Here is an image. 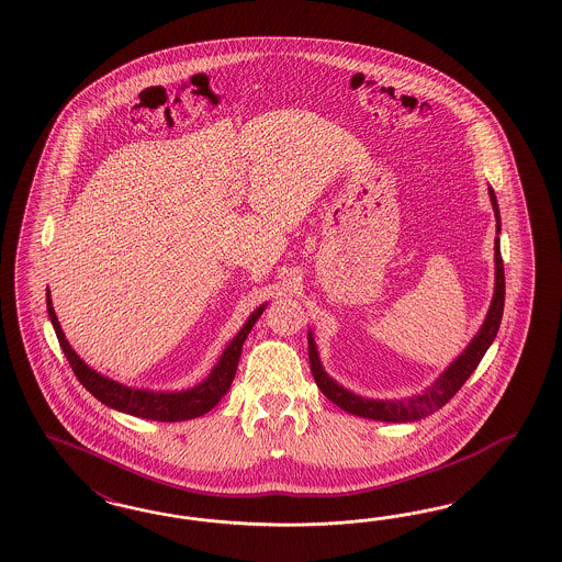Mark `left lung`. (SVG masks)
<instances>
[{
    "instance_id": "1",
    "label": "left lung",
    "mask_w": 562,
    "mask_h": 562,
    "mask_svg": "<svg viewBox=\"0 0 562 562\" xmlns=\"http://www.w3.org/2000/svg\"><path fill=\"white\" fill-rule=\"evenodd\" d=\"M488 193H491L494 216H496V231H498L501 216H498V204H496L493 188L488 189ZM494 263H496V284H494L493 305L488 308V315L484 319L482 329L468 346V350L423 395L409 397L404 402H374V400L358 397L355 393L340 387L338 383H334L325 374L324 367L317 357L313 336L308 334V362H311V373H313L317 387L324 392L327 400H331L341 409L362 416V418H373V420H383V423H414V420H420L425 416H430L432 412L441 409L456 393L460 392L461 385L470 379V374L476 371L480 360L486 355L488 346L496 338L498 325L503 319V306H505V268H503L498 238L494 240Z\"/></svg>"
}]
</instances>
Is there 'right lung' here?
I'll list each match as a JSON object with an SVG mask.
<instances>
[{
  "instance_id": "1",
  "label": "right lung",
  "mask_w": 562,
  "mask_h": 562,
  "mask_svg": "<svg viewBox=\"0 0 562 562\" xmlns=\"http://www.w3.org/2000/svg\"><path fill=\"white\" fill-rule=\"evenodd\" d=\"M47 311H49L53 329L57 334V340H59L64 355L68 358L71 371L76 374V379L99 402H102L109 408L120 409V412L132 414V416H137V418L158 420V423H181V420L198 418V416L205 414L207 409L214 408L221 402L222 395L228 392V387H231V383L235 379V373H237L243 341L249 336V331H251V327L256 324L257 317L263 313V306H259L256 313L247 319V324L243 325V329L235 336V340L228 344V348L222 352L216 369L210 373L204 383H200L198 387L188 390V392L179 393H154L134 390V387H125V385H121L117 381L92 371L90 367H86L82 358L78 357L69 348L68 340H66V336H64V331L59 327V322L55 317L49 292H47Z\"/></svg>"
}]
</instances>
